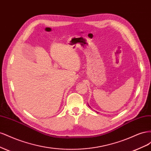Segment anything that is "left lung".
I'll return each mask as SVG.
<instances>
[{
  "label": "left lung",
  "instance_id": "1",
  "mask_svg": "<svg viewBox=\"0 0 151 151\" xmlns=\"http://www.w3.org/2000/svg\"><path fill=\"white\" fill-rule=\"evenodd\" d=\"M89 107H90V106H89ZM97 113H98V112H97Z\"/></svg>",
  "mask_w": 151,
  "mask_h": 151
}]
</instances>
